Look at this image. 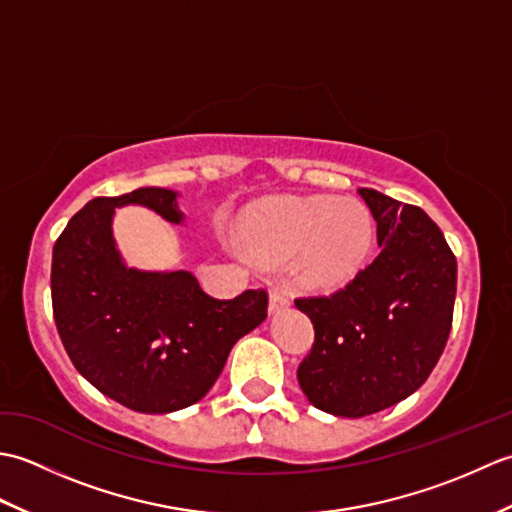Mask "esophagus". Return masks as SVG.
Returning a JSON list of instances; mask_svg holds the SVG:
<instances>
[{
	"instance_id": "1",
	"label": "esophagus",
	"mask_w": 512,
	"mask_h": 512,
	"mask_svg": "<svg viewBox=\"0 0 512 512\" xmlns=\"http://www.w3.org/2000/svg\"><path fill=\"white\" fill-rule=\"evenodd\" d=\"M290 308V295L284 290H270V299H268V312L270 314H279Z\"/></svg>"
}]
</instances>
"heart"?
Returning <instances> with one entry per match:
<instances>
[{"label":"heart","mask_w":512,"mask_h":512,"mask_svg":"<svg viewBox=\"0 0 512 512\" xmlns=\"http://www.w3.org/2000/svg\"><path fill=\"white\" fill-rule=\"evenodd\" d=\"M239 239L259 262L295 257L292 273L301 286L336 290L365 266L374 244V217L354 198H281L250 209L239 222Z\"/></svg>","instance_id":"b5f03b06"}]
</instances>
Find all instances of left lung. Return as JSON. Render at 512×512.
<instances>
[{
    "instance_id": "1",
    "label": "left lung",
    "mask_w": 512,
    "mask_h": 512,
    "mask_svg": "<svg viewBox=\"0 0 512 512\" xmlns=\"http://www.w3.org/2000/svg\"><path fill=\"white\" fill-rule=\"evenodd\" d=\"M376 220L380 253L332 297L297 299L314 325L299 385L314 407L363 418L411 396L447 345L458 264L420 206L358 189Z\"/></svg>"
}]
</instances>
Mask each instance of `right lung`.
I'll return each instance as SVG.
<instances>
[{"label":"right lung","instance_id":"right-lung-1","mask_svg":"<svg viewBox=\"0 0 512 512\" xmlns=\"http://www.w3.org/2000/svg\"><path fill=\"white\" fill-rule=\"evenodd\" d=\"M180 193L160 187L94 198L52 248V310L79 374L121 405L171 413L206 396L233 345L266 319L264 290L215 299L189 270L127 266L114 215L145 206L184 224Z\"/></svg>","mask_w":512,"mask_h":512}]
</instances>
